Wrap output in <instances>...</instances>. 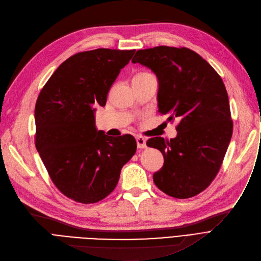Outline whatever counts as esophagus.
I'll return each mask as SVG.
<instances>
[{"label": "esophagus", "mask_w": 261, "mask_h": 261, "mask_svg": "<svg viewBox=\"0 0 261 261\" xmlns=\"http://www.w3.org/2000/svg\"><path fill=\"white\" fill-rule=\"evenodd\" d=\"M136 141L138 148H145L146 147V139L142 136H136Z\"/></svg>", "instance_id": "34e87169"}]
</instances>
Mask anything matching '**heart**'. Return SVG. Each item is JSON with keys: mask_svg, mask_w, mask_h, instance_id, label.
Here are the masks:
<instances>
[{"mask_svg": "<svg viewBox=\"0 0 261 261\" xmlns=\"http://www.w3.org/2000/svg\"><path fill=\"white\" fill-rule=\"evenodd\" d=\"M145 74H148L147 72H141V73H138V74H136L135 75V78H136V76H142V75H145Z\"/></svg>", "mask_w": 261, "mask_h": 261, "instance_id": "obj_1", "label": "heart"}]
</instances>
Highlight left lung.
I'll return each instance as SVG.
<instances>
[{"label": "left lung", "instance_id": "left-lung-1", "mask_svg": "<svg viewBox=\"0 0 261 261\" xmlns=\"http://www.w3.org/2000/svg\"><path fill=\"white\" fill-rule=\"evenodd\" d=\"M150 68L159 81V113L178 118L177 137H154L163 166L152 176L157 188L178 199L204 191L217 176L233 134V120L221 76L187 47L157 46L138 50L132 60Z\"/></svg>", "mask_w": 261, "mask_h": 261}]
</instances>
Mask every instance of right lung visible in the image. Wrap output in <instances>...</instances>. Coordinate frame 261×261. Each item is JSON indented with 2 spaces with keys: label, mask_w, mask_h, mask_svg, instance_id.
<instances>
[{
  "label": "right lung",
  "mask_w": 261,
  "mask_h": 261,
  "mask_svg": "<svg viewBox=\"0 0 261 261\" xmlns=\"http://www.w3.org/2000/svg\"><path fill=\"white\" fill-rule=\"evenodd\" d=\"M135 51L98 48L75 54L40 91L35 144L54 185L75 202L96 203L109 196L136 152L133 136L107 137L96 129L94 109L105 105Z\"/></svg>",
  "instance_id": "add662e5"
}]
</instances>
